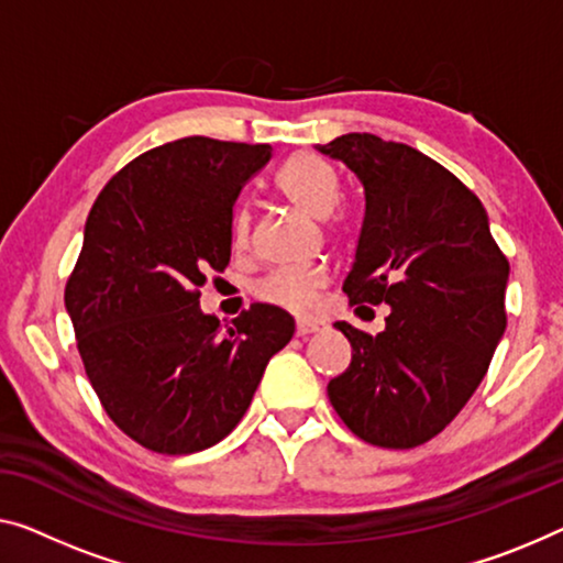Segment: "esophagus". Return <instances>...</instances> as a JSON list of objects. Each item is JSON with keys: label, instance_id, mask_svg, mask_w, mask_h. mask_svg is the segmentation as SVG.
<instances>
[{"label": "esophagus", "instance_id": "obj_1", "mask_svg": "<svg viewBox=\"0 0 563 563\" xmlns=\"http://www.w3.org/2000/svg\"><path fill=\"white\" fill-rule=\"evenodd\" d=\"M318 331H323L321 321H298L296 323V335H300V339H303V335H310V333H318Z\"/></svg>", "mask_w": 563, "mask_h": 563}]
</instances>
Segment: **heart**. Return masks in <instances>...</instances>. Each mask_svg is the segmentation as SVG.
I'll use <instances>...</instances> for the list:
<instances>
[{
    "label": "heart",
    "mask_w": 563,
    "mask_h": 563,
    "mask_svg": "<svg viewBox=\"0 0 563 563\" xmlns=\"http://www.w3.org/2000/svg\"><path fill=\"white\" fill-rule=\"evenodd\" d=\"M280 195L310 217H325L339 201V176L325 158L298 151L278 172ZM250 240V214H234L232 242L242 250ZM329 283V273L323 265H300V267H280L265 275L255 285V296L275 308L290 310V313H308L316 306L318 292Z\"/></svg>",
    "instance_id": "obj_1"
}]
</instances>
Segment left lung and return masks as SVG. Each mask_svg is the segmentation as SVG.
<instances>
[{"label":"left lung","mask_w":563,"mask_h":563,"mask_svg":"<svg viewBox=\"0 0 563 563\" xmlns=\"http://www.w3.org/2000/svg\"><path fill=\"white\" fill-rule=\"evenodd\" d=\"M321 154L364 189V224L343 292L387 303V329L335 323L354 356L329 382L335 415L376 448L409 450L440 434L473 397L506 331L508 257L473 191L434 158L374 133H346Z\"/></svg>","instance_id":"left-lung-1"}]
</instances>
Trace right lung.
Returning a JSON list of instances; mask_svg holds the SVG:
<instances>
[{
	"instance_id": "obj_1",
	"label": "right lung",
	"mask_w": 563,
	"mask_h": 563,
	"mask_svg": "<svg viewBox=\"0 0 563 563\" xmlns=\"http://www.w3.org/2000/svg\"><path fill=\"white\" fill-rule=\"evenodd\" d=\"M271 156L169 141L113 174L90 209L65 308L106 415L146 450L189 455L228 438L296 331L275 306H250L224 333L199 310L207 275L230 265L240 189Z\"/></svg>"
}]
</instances>
